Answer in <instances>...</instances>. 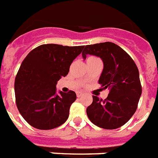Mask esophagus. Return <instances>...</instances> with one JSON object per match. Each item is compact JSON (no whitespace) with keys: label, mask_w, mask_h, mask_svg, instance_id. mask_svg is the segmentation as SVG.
<instances>
[{"label":"esophagus","mask_w":158,"mask_h":158,"mask_svg":"<svg viewBox=\"0 0 158 158\" xmlns=\"http://www.w3.org/2000/svg\"><path fill=\"white\" fill-rule=\"evenodd\" d=\"M82 94H83L82 92H79V91L77 92V96L78 98H80V97L81 96V95H82Z\"/></svg>","instance_id":"34e87169"}]
</instances>
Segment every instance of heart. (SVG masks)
Returning <instances> with one entry per match:
<instances>
[{"label": "heart", "mask_w": 158, "mask_h": 158, "mask_svg": "<svg viewBox=\"0 0 158 158\" xmlns=\"http://www.w3.org/2000/svg\"><path fill=\"white\" fill-rule=\"evenodd\" d=\"M92 59H99L96 57H94V56H89V57L87 58V60H92Z\"/></svg>", "instance_id": "obj_1"}]
</instances>
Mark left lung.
<instances>
[{
    "label": "left lung",
    "instance_id": "1",
    "mask_svg": "<svg viewBox=\"0 0 158 158\" xmlns=\"http://www.w3.org/2000/svg\"><path fill=\"white\" fill-rule=\"evenodd\" d=\"M87 55L103 60L99 83L103 89H109L104 100L93 96V102L86 108L87 116L97 127L107 130L119 128L131 119L138 107L142 93L138 68L131 56L113 42L85 45L83 59Z\"/></svg>",
    "mask_w": 158,
    "mask_h": 158
}]
</instances>
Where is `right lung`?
<instances>
[{"label": "right lung", "mask_w": 158, "mask_h": 158, "mask_svg": "<svg viewBox=\"0 0 158 158\" xmlns=\"http://www.w3.org/2000/svg\"><path fill=\"white\" fill-rule=\"evenodd\" d=\"M84 45L45 44L35 48L21 64L15 81L16 105L24 120L39 130L64 124L77 99L73 90L56 93V84L66 77L73 61Z\"/></svg>", "instance_id": "add662e5"}]
</instances>
